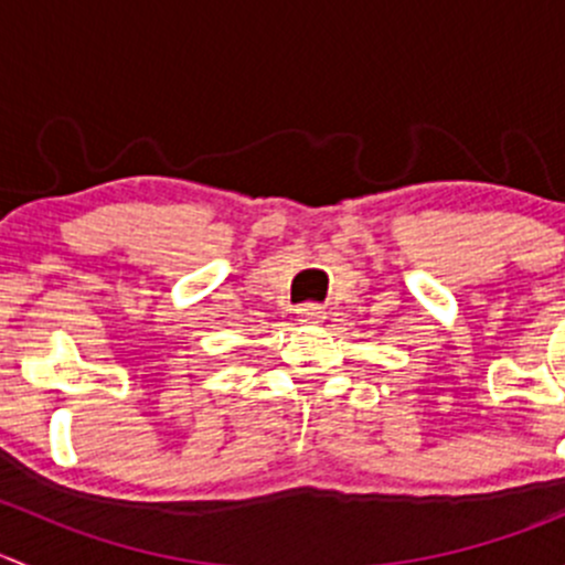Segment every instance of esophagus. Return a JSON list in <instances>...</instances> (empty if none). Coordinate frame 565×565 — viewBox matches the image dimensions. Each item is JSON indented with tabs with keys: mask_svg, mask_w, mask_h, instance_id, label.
<instances>
[{
	"mask_svg": "<svg viewBox=\"0 0 565 565\" xmlns=\"http://www.w3.org/2000/svg\"><path fill=\"white\" fill-rule=\"evenodd\" d=\"M300 322H322V309L317 303H306L303 309H298Z\"/></svg>",
	"mask_w": 565,
	"mask_h": 565,
	"instance_id": "obj_1",
	"label": "esophagus"
}]
</instances>
